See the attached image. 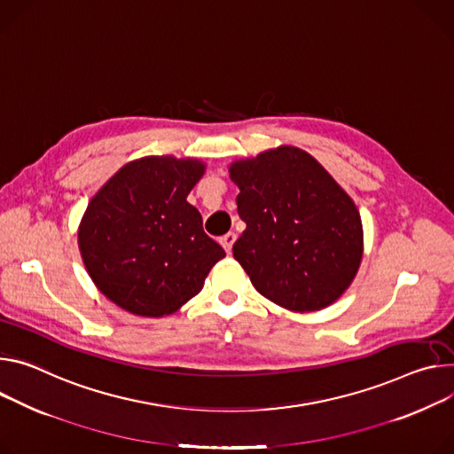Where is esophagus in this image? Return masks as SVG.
Here are the masks:
<instances>
[{
	"label": "esophagus",
	"mask_w": 454,
	"mask_h": 454,
	"mask_svg": "<svg viewBox=\"0 0 454 454\" xmlns=\"http://www.w3.org/2000/svg\"><path fill=\"white\" fill-rule=\"evenodd\" d=\"M221 246H223V248H224V252L230 255L231 254V246H233V242H235V233H226L224 237H221Z\"/></svg>",
	"instance_id": "obj_1"
}]
</instances>
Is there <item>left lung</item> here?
Listing matches in <instances>:
<instances>
[{
	"instance_id": "1",
	"label": "left lung",
	"mask_w": 454,
	"mask_h": 454,
	"mask_svg": "<svg viewBox=\"0 0 454 454\" xmlns=\"http://www.w3.org/2000/svg\"><path fill=\"white\" fill-rule=\"evenodd\" d=\"M246 230L233 257L273 304L311 313L351 286L364 255L362 219L353 199L306 150L282 145L233 160Z\"/></svg>"
}]
</instances>
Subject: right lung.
<instances>
[{
  "label": "right lung",
  "mask_w": 454,
  "mask_h": 454,
  "mask_svg": "<svg viewBox=\"0 0 454 454\" xmlns=\"http://www.w3.org/2000/svg\"><path fill=\"white\" fill-rule=\"evenodd\" d=\"M206 172L199 159L146 155L121 167L90 199L77 230L98 290L137 317L172 315L226 255L186 197Z\"/></svg>",
  "instance_id": "right-lung-1"
}]
</instances>
